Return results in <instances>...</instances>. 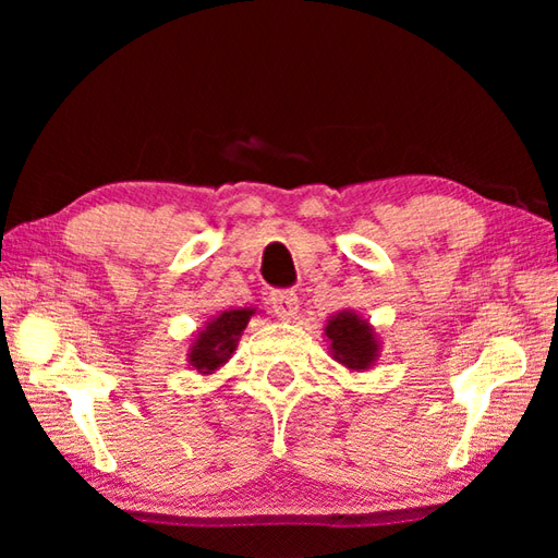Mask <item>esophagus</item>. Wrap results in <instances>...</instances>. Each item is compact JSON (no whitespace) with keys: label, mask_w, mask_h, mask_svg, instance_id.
Listing matches in <instances>:
<instances>
[{"label":"esophagus","mask_w":558,"mask_h":558,"mask_svg":"<svg viewBox=\"0 0 558 558\" xmlns=\"http://www.w3.org/2000/svg\"><path fill=\"white\" fill-rule=\"evenodd\" d=\"M270 305H272V313H276V317L288 319V317H295L300 302L292 290H278L270 295Z\"/></svg>","instance_id":"34e87169"}]
</instances>
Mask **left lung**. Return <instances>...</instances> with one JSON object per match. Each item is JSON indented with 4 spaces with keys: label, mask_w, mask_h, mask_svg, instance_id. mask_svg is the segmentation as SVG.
Wrapping results in <instances>:
<instances>
[{
    "label": "left lung",
    "mask_w": 558,
    "mask_h": 558,
    "mask_svg": "<svg viewBox=\"0 0 558 558\" xmlns=\"http://www.w3.org/2000/svg\"><path fill=\"white\" fill-rule=\"evenodd\" d=\"M329 354L349 372H369L381 356V339L374 325L354 310H339L325 325Z\"/></svg>",
    "instance_id": "1"
}]
</instances>
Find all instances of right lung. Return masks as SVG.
I'll return each instance as SVG.
<instances>
[{"instance_id":"obj_1","label":"right lung","mask_w":558,"mask_h":558,"mask_svg":"<svg viewBox=\"0 0 558 558\" xmlns=\"http://www.w3.org/2000/svg\"><path fill=\"white\" fill-rule=\"evenodd\" d=\"M256 313V307L223 310V313L211 317L202 329H196L186 352L189 366L202 376H211L219 372L235 352L245 325L251 323V317Z\"/></svg>"}]
</instances>
